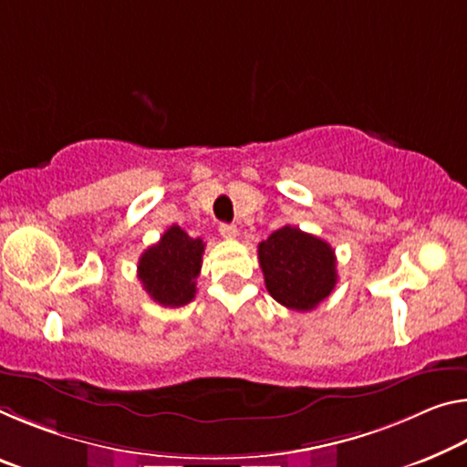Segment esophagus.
<instances>
[{
    "instance_id": "34e87169",
    "label": "esophagus",
    "mask_w": 467,
    "mask_h": 467,
    "mask_svg": "<svg viewBox=\"0 0 467 467\" xmlns=\"http://www.w3.org/2000/svg\"><path fill=\"white\" fill-rule=\"evenodd\" d=\"M220 234L224 236V239H236L239 231H236L234 224H220Z\"/></svg>"
}]
</instances>
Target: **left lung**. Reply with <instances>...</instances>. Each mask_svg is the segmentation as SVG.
Listing matches in <instances>:
<instances>
[{
	"label": "left lung",
	"mask_w": 467,
	"mask_h": 467,
	"mask_svg": "<svg viewBox=\"0 0 467 467\" xmlns=\"http://www.w3.org/2000/svg\"><path fill=\"white\" fill-rule=\"evenodd\" d=\"M265 288L280 306L309 312L337 285V257L327 241L283 226L257 245Z\"/></svg>",
	"instance_id": "left-lung-1"
}]
</instances>
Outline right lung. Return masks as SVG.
<instances>
[{"label": "right lung", "instance_id": "obj_1", "mask_svg": "<svg viewBox=\"0 0 467 467\" xmlns=\"http://www.w3.org/2000/svg\"><path fill=\"white\" fill-rule=\"evenodd\" d=\"M205 243L172 224L155 245L139 257L137 276L147 295L164 307H181L193 301L202 270Z\"/></svg>", "mask_w": 467, "mask_h": 467}]
</instances>
